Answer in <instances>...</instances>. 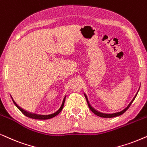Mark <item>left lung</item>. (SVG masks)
<instances>
[{
    "label": "left lung",
    "mask_w": 147,
    "mask_h": 147,
    "mask_svg": "<svg viewBox=\"0 0 147 147\" xmlns=\"http://www.w3.org/2000/svg\"><path fill=\"white\" fill-rule=\"evenodd\" d=\"M138 92H137V93H136V95H135L134 98L132 99V100L130 101V103H129L128 105L126 107V108H125L124 109H123V110H122L121 111H119V112L114 113H103L99 112V111L96 110V109H95V108H93V107L91 106V104H90L89 100H88V98H87V95L84 93V95H85V98H86V100H87V104H88V105H89V107L90 108V109H91V110L92 111V112H93L94 113H95V115H97V116H99V117H101V118H113V117H116V116H120V115L123 114V113H124L125 112V111H126L127 110V109H128L129 108V107H130V105L132 104V103L133 102V101H134V99L136 98V95H137V94H138Z\"/></svg>",
    "instance_id": "left-lung-1"
}]
</instances>
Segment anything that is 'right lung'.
<instances>
[{
    "mask_svg": "<svg viewBox=\"0 0 147 147\" xmlns=\"http://www.w3.org/2000/svg\"><path fill=\"white\" fill-rule=\"evenodd\" d=\"M11 98H12V99H13V103H14V104L16 105V107H17V108H18L19 110H20L21 112H22L23 114L25 115V116H26L27 117H28V118H30L36 119V120H48V119L54 118V117L57 116L58 113H59L60 111H62V109H63V107H64V101H65V99H66V96L64 97V99H63V101H62V105L59 108V109H58L57 111H56L55 113H52V114H50V115H40V114H36V113H31V112H29V111H27L26 110H25V109L21 108V107H19V105L17 104L16 102H15V101H14V99H13L12 97H11Z\"/></svg>",
    "mask_w": 147,
    "mask_h": 147,
    "instance_id": "obj_1",
    "label": "right lung"
}]
</instances>
